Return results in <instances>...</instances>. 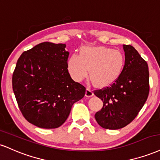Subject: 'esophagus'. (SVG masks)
Segmentation results:
<instances>
[{
	"instance_id": "1",
	"label": "esophagus",
	"mask_w": 160,
	"mask_h": 160,
	"mask_svg": "<svg viewBox=\"0 0 160 160\" xmlns=\"http://www.w3.org/2000/svg\"><path fill=\"white\" fill-rule=\"evenodd\" d=\"M85 95L87 97H93V90L91 89V88H88L87 89H86V93H85Z\"/></svg>"
}]
</instances>
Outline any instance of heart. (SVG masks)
<instances>
[{"label":"heart","instance_id":"b5f03b06","mask_svg":"<svg viewBox=\"0 0 160 160\" xmlns=\"http://www.w3.org/2000/svg\"><path fill=\"white\" fill-rule=\"evenodd\" d=\"M125 57L121 51L104 46H84L79 54H72L68 60V71L77 82L84 80L90 69V78L99 87L115 82L123 72Z\"/></svg>","mask_w":160,"mask_h":160}]
</instances>
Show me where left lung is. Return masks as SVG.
Listing matches in <instances>:
<instances>
[{
  "label": "left lung",
  "mask_w": 160,
  "mask_h": 160,
  "mask_svg": "<svg viewBox=\"0 0 160 160\" xmlns=\"http://www.w3.org/2000/svg\"><path fill=\"white\" fill-rule=\"evenodd\" d=\"M123 49L125 66L121 76L108 87L94 91L103 102L95 119L105 129H118L130 123L149 95L148 63L130 45H123Z\"/></svg>",
  "instance_id": "obj_1"
}]
</instances>
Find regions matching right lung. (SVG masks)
<instances>
[{
	"label": "right lung",
	"instance_id": "add662e5",
	"mask_svg": "<svg viewBox=\"0 0 160 160\" xmlns=\"http://www.w3.org/2000/svg\"><path fill=\"white\" fill-rule=\"evenodd\" d=\"M66 45L44 42L20 56L12 74V90L22 115L39 128L61 127L72 105L85 94L67 69Z\"/></svg>",
	"mask_w": 160,
	"mask_h": 160
}]
</instances>
